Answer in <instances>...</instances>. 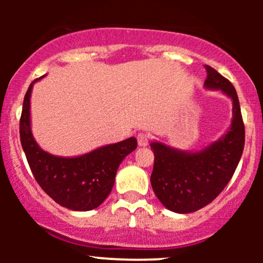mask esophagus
Wrapping results in <instances>:
<instances>
[{
    "label": "esophagus",
    "mask_w": 263,
    "mask_h": 263,
    "mask_svg": "<svg viewBox=\"0 0 263 263\" xmlns=\"http://www.w3.org/2000/svg\"><path fill=\"white\" fill-rule=\"evenodd\" d=\"M137 141H138V144H140L141 147L147 146V144H148V142H149V136L142 132V134L137 135Z\"/></svg>",
    "instance_id": "1"
}]
</instances>
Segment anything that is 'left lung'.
<instances>
[{"mask_svg": "<svg viewBox=\"0 0 263 263\" xmlns=\"http://www.w3.org/2000/svg\"><path fill=\"white\" fill-rule=\"evenodd\" d=\"M209 90H221L232 100V121L228 132L199 152L172 148L152 142L155 164L151 184L157 198L174 213H194L210 204L234 176L245 146V125L235 87L215 69L205 65Z\"/></svg>", "mask_w": 263, "mask_h": 263, "instance_id": "obj_1", "label": "left lung"}]
</instances>
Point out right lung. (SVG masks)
<instances>
[{"mask_svg": "<svg viewBox=\"0 0 263 263\" xmlns=\"http://www.w3.org/2000/svg\"><path fill=\"white\" fill-rule=\"evenodd\" d=\"M39 79L32 81L27 90L20 120L21 143L33 176L41 188L62 206L75 211L95 209L108 197L117 168L136 149L137 140L129 137L79 157H59L45 152L38 146L31 129V93L33 84Z\"/></svg>", "mask_w": 263, "mask_h": 263, "instance_id": "obj_1", "label": "right lung"}]
</instances>
